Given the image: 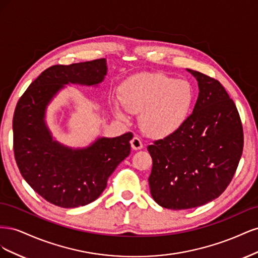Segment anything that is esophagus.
Masks as SVG:
<instances>
[{
  "instance_id": "esophagus-1",
  "label": "esophagus",
  "mask_w": 258,
  "mask_h": 258,
  "mask_svg": "<svg viewBox=\"0 0 258 258\" xmlns=\"http://www.w3.org/2000/svg\"><path fill=\"white\" fill-rule=\"evenodd\" d=\"M130 143H131L132 150H135V151L142 150V148H143V143H142L141 140H140L138 137H135L134 139H132Z\"/></svg>"
}]
</instances>
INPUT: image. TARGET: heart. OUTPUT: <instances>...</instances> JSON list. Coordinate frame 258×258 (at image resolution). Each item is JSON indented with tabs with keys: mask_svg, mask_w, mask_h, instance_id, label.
<instances>
[{
	"mask_svg": "<svg viewBox=\"0 0 258 258\" xmlns=\"http://www.w3.org/2000/svg\"><path fill=\"white\" fill-rule=\"evenodd\" d=\"M194 97L189 82L166 74H137L122 82L118 88L121 106L129 113H140V127L145 135L155 139L172 136L183 127ZM121 106L114 104V113L126 119Z\"/></svg>",
	"mask_w": 258,
	"mask_h": 258,
	"instance_id": "heart-1",
	"label": "heart"
}]
</instances>
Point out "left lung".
<instances>
[{"label":"left lung","instance_id":"8db88e82","mask_svg":"<svg viewBox=\"0 0 258 258\" xmlns=\"http://www.w3.org/2000/svg\"><path fill=\"white\" fill-rule=\"evenodd\" d=\"M187 71L199 87L192 114L175 134L147 147L153 159L151 195L171 210L200 207L220 197L243 151L240 116L223 85L206 74Z\"/></svg>","mask_w":258,"mask_h":258}]
</instances>
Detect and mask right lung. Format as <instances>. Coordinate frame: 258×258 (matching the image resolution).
<instances>
[{
	"label": "right lung",
	"mask_w": 258,
	"mask_h": 258,
	"mask_svg": "<svg viewBox=\"0 0 258 258\" xmlns=\"http://www.w3.org/2000/svg\"><path fill=\"white\" fill-rule=\"evenodd\" d=\"M106 73L104 58L52 66L29 86L15 108L14 154L20 173L35 192L54 206L69 209L95 201L130 154L131 132L71 148L53 140L45 121L46 108L64 85L96 86Z\"/></svg>",
	"instance_id": "obj_1"
}]
</instances>
